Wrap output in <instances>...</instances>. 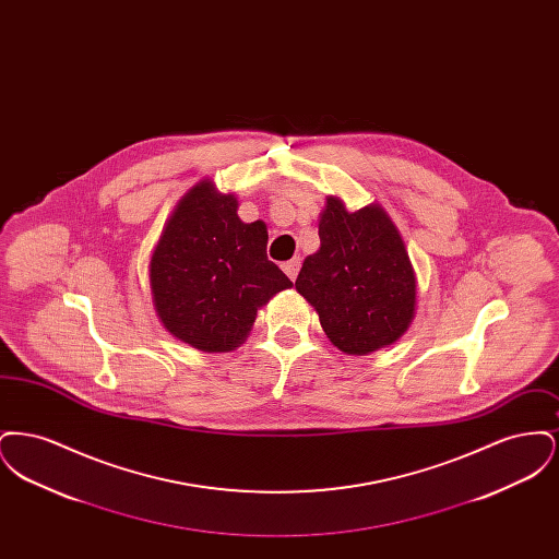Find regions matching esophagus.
Returning <instances> with one entry per match:
<instances>
[{"mask_svg":"<svg viewBox=\"0 0 559 559\" xmlns=\"http://www.w3.org/2000/svg\"><path fill=\"white\" fill-rule=\"evenodd\" d=\"M299 267H301V260H299V258H293V260H289V262H285V264H283L285 274H287L292 281L297 278V272H299Z\"/></svg>","mask_w":559,"mask_h":559,"instance_id":"esophagus-1","label":"esophagus"}]
</instances>
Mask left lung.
I'll list each match as a JSON object with an SVG mask.
<instances>
[{
	"instance_id": "8db88e82",
	"label": "left lung",
	"mask_w": 559,
	"mask_h": 559,
	"mask_svg": "<svg viewBox=\"0 0 559 559\" xmlns=\"http://www.w3.org/2000/svg\"><path fill=\"white\" fill-rule=\"evenodd\" d=\"M319 237L295 289L319 312L331 344L358 356L394 344L415 317L417 283L388 213L379 205L349 213L329 197Z\"/></svg>"
}]
</instances>
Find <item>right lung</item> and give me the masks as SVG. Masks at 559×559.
Returning a JSON list of instances; mask_svg holds the SVG:
<instances>
[{
    "instance_id": "right-lung-1",
    "label": "right lung",
    "mask_w": 559,
    "mask_h": 559,
    "mask_svg": "<svg viewBox=\"0 0 559 559\" xmlns=\"http://www.w3.org/2000/svg\"><path fill=\"white\" fill-rule=\"evenodd\" d=\"M237 207L235 194L197 185L169 217L151 260L163 326L203 352L242 344L260 306L293 285L267 260L266 224L240 222Z\"/></svg>"
}]
</instances>
